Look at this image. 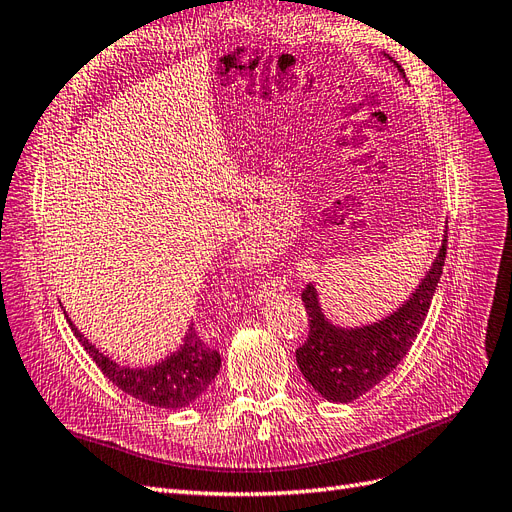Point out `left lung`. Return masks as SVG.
Returning a JSON list of instances; mask_svg holds the SVG:
<instances>
[{
    "label": "left lung",
    "mask_w": 512,
    "mask_h": 512,
    "mask_svg": "<svg viewBox=\"0 0 512 512\" xmlns=\"http://www.w3.org/2000/svg\"><path fill=\"white\" fill-rule=\"evenodd\" d=\"M396 68L405 77L400 64H396ZM446 245L448 232L444 234L433 267L426 271L420 286L403 306L379 323L351 329L336 327L325 319L316 288L312 284L303 288L301 299L308 312L310 334L297 349V366L323 398L331 403H351L375 388L400 364V359L407 355L413 340L420 334L428 308H431L435 288L444 271Z\"/></svg>",
    "instance_id": "left-lung-1"
}]
</instances>
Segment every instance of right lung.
<instances>
[{"label":"right lung","instance_id":"obj_1","mask_svg":"<svg viewBox=\"0 0 512 512\" xmlns=\"http://www.w3.org/2000/svg\"><path fill=\"white\" fill-rule=\"evenodd\" d=\"M66 321L81 342V347L94 359L103 375L114 385H118L122 392L142 400L146 405L161 409H183L191 405L215 381L219 366H222L219 351L211 349L198 336V331L193 329V323L187 329L181 349L161 359L155 366L129 368L109 359L92 342L81 336V331L73 325L71 319Z\"/></svg>","mask_w":512,"mask_h":512}]
</instances>
